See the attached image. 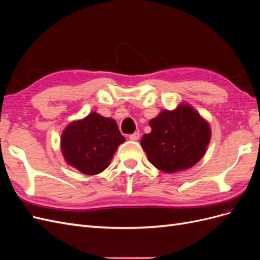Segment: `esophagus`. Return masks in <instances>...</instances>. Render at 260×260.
I'll return each instance as SVG.
<instances>
[{
  "instance_id": "1",
  "label": "esophagus",
  "mask_w": 260,
  "mask_h": 260,
  "mask_svg": "<svg viewBox=\"0 0 260 260\" xmlns=\"http://www.w3.org/2000/svg\"><path fill=\"white\" fill-rule=\"evenodd\" d=\"M139 138H140V132L139 131H136L135 133H132V135L129 136V139L131 141H137V140H139Z\"/></svg>"
}]
</instances>
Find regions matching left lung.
Here are the masks:
<instances>
[{"label": "left lung", "mask_w": 260, "mask_h": 260, "mask_svg": "<svg viewBox=\"0 0 260 260\" xmlns=\"http://www.w3.org/2000/svg\"><path fill=\"white\" fill-rule=\"evenodd\" d=\"M149 125L151 133L140 143L149 162L168 174L198 164L210 141L209 123L188 104H180L175 111L165 109Z\"/></svg>", "instance_id": "left-lung-1"}]
</instances>
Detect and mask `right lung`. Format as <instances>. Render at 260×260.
<instances>
[{
    "label": "right lung",
    "instance_id": "1",
    "mask_svg": "<svg viewBox=\"0 0 260 260\" xmlns=\"http://www.w3.org/2000/svg\"><path fill=\"white\" fill-rule=\"evenodd\" d=\"M123 142L116 121L93 112L68 125L61 135L60 148L68 165L94 176L108 167L117 147Z\"/></svg>",
    "mask_w": 260,
    "mask_h": 260
}]
</instances>
